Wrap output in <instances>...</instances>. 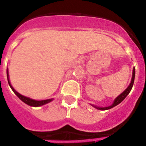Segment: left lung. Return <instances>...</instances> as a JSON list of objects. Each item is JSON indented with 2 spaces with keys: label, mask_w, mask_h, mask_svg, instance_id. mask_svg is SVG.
Wrapping results in <instances>:
<instances>
[{
  "label": "left lung",
  "mask_w": 146,
  "mask_h": 146,
  "mask_svg": "<svg viewBox=\"0 0 146 146\" xmlns=\"http://www.w3.org/2000/svg\"><path fill=\"white\" fill-rule=\"evenodd\" d=\"M135 69L134 68L133 72H132V78H131V83H130V85L129 86V87L127 88H126V90H125V91L121 94V95H119V96H118L116 99H115L114 102H113V104H112L111 106L107 107V108H98V107L94 106V108H97V109H99V110H105L110 109V108H113V107L116 106V105H118V104H120V103H121V102L123 101V99L126 97V96H127V95L129 94L130 91H131V88H132V86H133V84H134V81H135Z\"/></svg>",
  "instance_id": "left-lung-1"
}]
</instances>
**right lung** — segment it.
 <instances>
[{
	"instance_id": "add662e5",
	"label": "right lung",
	"mask_w": 146,
	"mask_h": 146,
	"mask_svg": "<svg viewBox=\"0 0 146 146\" xmlns=\"http://www.w3.org/2000/svg\"><path fill=\"white\" fill-rule=\"evenodd\" d=\"M6 74H7L8 82H9V86H10L11 88L12 89V91H14V93H15V94H16L17 96L18 97L20 98V99H21V100L23 102H25V104H28V105H30V106L38 107V106H42V105H44V104H47V103L50 102H51L52 100V99H47V100L36 101V100H33V99H30V98L26 97V96H23V95H21V94H19V93L17 92V91H15V89L13 88V87L11 86V84H10V82H9V73H8V69H7V70H6Z\"/></svg>"
}]
</instances>
